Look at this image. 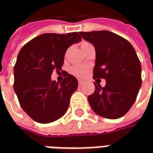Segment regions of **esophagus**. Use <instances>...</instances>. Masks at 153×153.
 Instances as JSON below:
<instances>
[{
	"mask_svg": "<svg viewBox=\"0 0 153 153\" xmlns=\"http://www.w3.org/2000/svg\"><path fill=\"white\" fill-rule=\"evenodd\" d=\"M83 83V81H82V80H79V86H82Z\"/></svg>",
	"mask_w": 153,
	"mask_h": 153,
	"instance_id": "34e87169",
	"label": "esophagus"
}]
</instances>
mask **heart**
<instances>
[{
    "instance_id": "b5f03b06",
    "label": "heart",
    "mask_w": 153,
    "mask_h": 153,
    "mask_svg": "<svg viewBox=\"0 0 153 153\" xmlns=\"http://www.w3.org/2000/svg\"><path fill=\"white\" fill-rule=\"evenodd\" d=\"M91 43L88 42H83L81 43V47L83 51L88 47V46H90ZM89 67L88 65H74L71 69H70V72L72 74H74V76L78 77V78H84L86 76L87 74L89 72Z\"/></svg>"
}]
</instances>
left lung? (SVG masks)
Segmentation results:
<instances>
[{
  "instance_id": "left-lung-1",
  "label": "left lung",
  "mask_w": 153,
  "mask_h": 153,
  "mask_svg": "<svg viewBox=\"0 0 153 153\" xmlns=\"http://www.w3.org/2000/svg\"><path fill=\"white\" fill-rule=\"evenodd\" d=\"M96 50L94 79H106V86L95 84L88 97L94 112L107 119H118L131 108L142 85L141 63L129 42L111 32H80Z\"/></svg>"
}]
</instances>
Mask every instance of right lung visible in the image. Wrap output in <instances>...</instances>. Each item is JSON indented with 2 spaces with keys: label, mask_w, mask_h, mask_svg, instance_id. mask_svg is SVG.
I'll list each match as a JSON object with an SVG mask.
<instances>
[{
  "label": "right lung",
  "mask_w": 153,
  "mask_h": 153,
  "mask_svg": "<svg viewBox=\"0 0 153 153\" xmlns=\"http://www.w3.org/2000/svg\"><path fill=\"white\" fill-rule=\"evenodd\" d=\"M81 40L77 32L43 33L21 48L14 67V89L22 109L35 121L51 123L66 112L78 80L67 72L60 83L51 75L61 70L68 47Z\"/></svg>",
  "instance_id": "add662e5"
}]
</instances>
